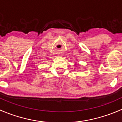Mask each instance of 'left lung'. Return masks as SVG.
<instances>
[{"mask_svg":"<svg viewBox=\"0 0 122 122\" xmlns=\"http://www.w3.org/2000/svg\"><path fill=\"white\" fill-rule=\"evenodd\" d=\"M76 66H77V65H76Z\"/></svg>","mask_w":122,"mask_h":122,"instance_id":"8db88e82","label":"left lung"}]
</instances>
